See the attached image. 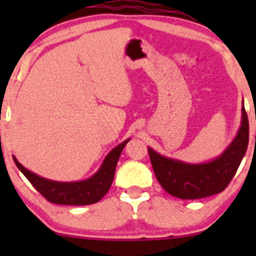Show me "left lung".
<instances>
[{
  "label": "left lung",
  "instance_id": "1",
  "mask_svg": "<svg viewBox=\"0 0 256 256\" xmlns=\"http://www.w3.org/2000/svg\"><path fill=\"white\" fill-rule=\"evenodd\" d=\"M249 142V122L242 101V119L236 136L225 150L206 162H185L161 155L148 146L155 176L170 195L183 200L207 198L222 192L228 186L240 161L246 155Z\"/></svg>",
  "mask_w": 256,
  "mask_h": 256
}]
</instances>
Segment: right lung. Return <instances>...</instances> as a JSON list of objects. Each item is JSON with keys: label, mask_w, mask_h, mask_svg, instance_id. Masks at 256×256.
<instances>
[{"label": "right lung", "mask_w": 256, "mask_h": 256, "mask_svg": "<svg viewBox=\"0 0 256 256\" xmlns=\"http://www.w3.org/2000/svg\"><path fill=\"white\" fill-rule=\"evenodd\" d=\"M130 138L114 146L112 150L106 155L104 162L98 172L94 173L89 178L84 180L77 182H58L52 179L40 177L34 172H31L13 155V160L16 162L20 172L28 178V180L34 185V189L40 192L48 201L56 204L67 206H85L92 204L98 202L110 190L113 183L114 173L118 160L122 149Z\"/></svg>", "instance_id": "right-lung-1"}]
</instances>
